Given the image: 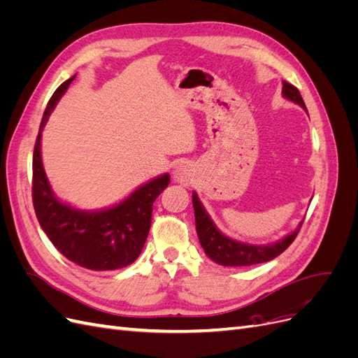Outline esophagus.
Returning <instances> with one entry per match:
<instances>
[{
  "mask_svg": "<svg viewBox=\"0 0 358 358\" xmlns=\"http://www.w3.org/2000/svg\"><path fill=\"white\" fill-rule=\"evenodd\" d=\"M173 179L183 187H189L194 183V170L189 167V164H179L173 173Z\"/></svg>",
  "mask_w": 358,
  "mask_h": 358,
  "instance_id": "1",
  "label": "esophagus"
}]
</instances>
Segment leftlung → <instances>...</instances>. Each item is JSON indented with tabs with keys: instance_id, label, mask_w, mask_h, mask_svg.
<instances>
[{
	"instance_id": "obj_1",
	"label": "left lung",
	"mask_w": 358,
	"mask_h": 358,
	"mask_svg": "<svg viewBox=\"0 0 358 358\" xmlns=\"http://www.w3.org/2000/svg\"><path fill=\"white\" fill-rule=\"evenodd\" d=\"M282 95L287 100L299 104L301 109H306L305 101H303L299 90L294 85L288 82H282ZM192 206H194V215H196V229L197 236L201 248L204 249L206 255L215 263L227 267H241V266H252L270 262V259L276 258L282 254L285 249L294 242L296 236L300 231V227L303 221L299 224L297 229L287 234L282 239H279L275 243L268 245H251L234 241L231 237L222 234L216 225L213 224L209 213L206 212L204 206L201 204L197 192H192Z\"/></svg>"
}]
</instances>
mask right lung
<instances>
[{
    "label": "right lung",
    "mask_w": 358,
    "mask_h": 358,
    "mask_svg": "<svg viewBox=\"0 0 358 358\" xmlns=\"http://www.w3.org/2000/svg\"><path fill=\"white\" fill-rule=\"evenodd\" d=\"M76 74L53 92L40 124L32 157V203L41 230L70 262L104 272L134 263L150 229L152 204L170 182L162 175L133 191L127 199L101 210H82L62 203L53 194L41 161V129Z\"/></svg>",
    "instance_id": "1"
}]
</instances>
